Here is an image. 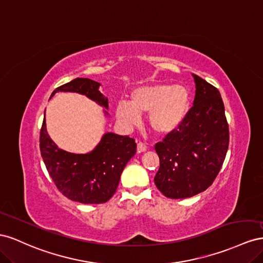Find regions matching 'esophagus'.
Returning a JSON list of instances; mask_svg holds the SVG:
<instances>
[{"label": "esophagus", "mask_w": 263, "mask_h": 263, "mask_svg": "<svg viewBox=\"0 0 263 263\" xmlns=\"http://www.w3.org/2000/svg\"><path fill=\"white\" fill-rule=\"evenodd\" d=\"M146 145L144 143H142V142H139L138 145H137V151L138 153H142V152H145L146 151Z\"/></svg>", "instance_id": "obj_1"}]
</instances>
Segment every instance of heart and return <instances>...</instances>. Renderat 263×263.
Segmentation results:
<instances>
[{"instance_id":"heart-1","label":"heart","mask_w":263,"mask_h":263,"mask_svg":"<svg viewBox=\"0 0 263 263\" xmlns=\"http://www.w3.org/2000/svg\"><path fill=\"white\" fill-rule=\"evenodd\" d=\"M192 107L191 92L183 85L155 82L134 88L130 101L116 104L118 121L130 127L140 122V115H148L151 129L161 136L176 131L189 116Z\"/></svg>"}]
</instances>
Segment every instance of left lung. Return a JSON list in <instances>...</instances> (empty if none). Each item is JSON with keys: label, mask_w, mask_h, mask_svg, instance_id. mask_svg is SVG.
<instances>
[{"label": "left lung", "mask_w": 263, "mask_h": 263, "mask_svg": "<svg viewBox=\"0 0 263 263\" xmlns=\"http://www.w3.org/2000/svg\"><path fill=\"white\" fill-rule=\"evenodd\" d=\"M193 107L184 123L155 144L160 168L154 177L168 198L195 196L213 184L229 145V129L218 89L193 73Z\"/></svg>", "instance_id": "1"}]
</instances>
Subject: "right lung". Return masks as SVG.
<instances>
[{
	"label": "right lung",
	"mask_w": 263,
	"mask_h": 263,
	"mask_svg": "<svg viewBox=\"0 0 263 263\" xmlns=\"http://www.w3.org/2000/svg\"><path fill=\"white\" fill-rule=\"evenodd\" d=\"M99 82L76 78L52 91L77 92L108 109V98L100 91ZM104 115L108 112L104 110ZM40 147L43 161L57 189L64 196L81 204H102L116 193L126 163L137 152V143L127 136L107 132L91 152L74 154L59 148L50 139L43 121Z\"/></svg>",
	"instance_id": "add662e5"
}]
</instances>
